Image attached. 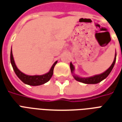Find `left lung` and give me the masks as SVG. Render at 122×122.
Here are the masks:
<instances>
[{
    "instance_id": "1",
    "label": "left lung",
    "mask_w": 122,
    "mask_h": 122,
    "mask_svg": "<svg viewBox=\"0 0 122 122\" xmlns=\"http://www.w3.org/2000/svg\"><path fill=\"white\" fill-rule=\"evenodd\" d=\"M116 52L115 54V57L114 59V61L112 62V64H111V66L109 67L108 70H107L106 71L103 73H102L101 74L99 75H96L92 77H81L77 76L76 75L74 74V70L75 67L73 66V65L72 64L71 62H70V69H71V71L73 73V76L74 77V79L76 81L82 83H85V84H97L99 83L101 81H102L103 80L105 79H106L107 77H108V75L110 74V73L111 72L112 68H113L115 64V62H116Z\"/></svg>"
}]
</instances>
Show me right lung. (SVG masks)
<instances>
[{"mask_svg": "<svg viewBox=\"0 0 122 122\" xmlns=\"http://www.w3.org/2000/svg\"><path fill=\"white\" fill-rule=\"evenodd\" d=\"M10 61H11V66L13 67L14 71L17 75V76L19 78V79L21 80V81L23 82L25 84L30 85V86H39V85L45 84L47 82L49 81L51 79V78L52 77V75H53L54 67L57 63V61H56L52 66L49 71L45 74L41 75H26L23 73V72H21L17 67L15 61H14L11 50V52H10Z\"/></svg>", "mask_w": 122, "mask_h": 122, "instance_id": "add662e5", "label": "right lung"}]
</instances>
